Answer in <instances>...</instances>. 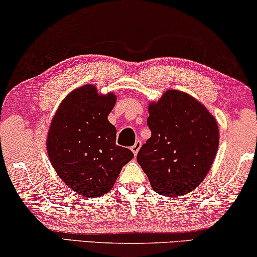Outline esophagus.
<instances>
[{"mask_svg": "<svg viewBox=\"0 0 257 257\" xmlns=\"http://www.w3.org/2000/svg\"><path fill=\"white\" fill-rule=\"evenodd\" d=\"M140 146H142V142H140V140H137V142L135 143V145L131 147V151L135 156H137V153H138V151L140 150Z\"/></svg>", "mask_w": 257, "mask_h": 257, "instance_id": "obj_1", "label": "esophagus"}]
</instances>
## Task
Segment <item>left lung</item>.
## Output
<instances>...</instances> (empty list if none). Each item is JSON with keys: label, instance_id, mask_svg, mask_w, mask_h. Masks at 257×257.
Segmentation results:
<instances>
[{"label": "left lung", "instance_id": "obj_1", "mask_svg": "<svg viewBox=\"0 0 257 257\" xmlns=\"http://www.w3.org/2000/svg\"><path fill=\"white\" fill-rule=\"evenodd\" d=\"M147 126L151 138L137 161L154 191L180 196L201 184L219 147L217 122L206 107L187 93L170 90L151 104Z\"/></svg>", "mask_w": 257, "mask_h": 257}]
</instances>
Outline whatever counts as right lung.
<instances>
[{
  "instance_id": "obj_1",
  "label": "right lung",
  "mask_w": 257,
  "mask_h": 257,
  "mask_svg": "<svg viewBox=\"0 0 257 257\" xmlns=\"http://www.w3.org/2000/svg\"><path fill=\"white\" fill-rule=\"evenodd\" d=\"M115 97L78 87L62 101L49 130L47 147L59 178L79 194L97 198L112 188L131 150L115 144L117 130L107 115Z\"/></svg>"
}]
</instances>
